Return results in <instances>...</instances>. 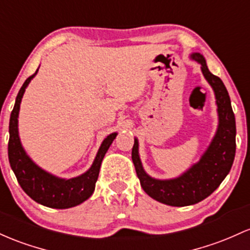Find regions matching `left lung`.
Masks as SVG:
<instances>
[{"mask_svg":"<svg viewBox=\"0 0 250 250\" xmlns=\"http://www.w3.org/2000/svg\"><path fill=\"white\" fill-rule=\"evenodd\" d=\"M191 59L201 64L203 75L215 92L218 112L217 131L201 160L178 178L160 180L145 172L139 156L138 139L134 140L131 149V159L144 191L155 201L171 207H188L209 197L230 172L236 152V123L226 86L219 77L210 72L201 53H192Z\"/></svg>","mask_w":250,"mask_h":250,"instance_id":"1","label":"left lung"}]
</instances>
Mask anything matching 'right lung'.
Here are the masks:
<instances>
[{
    "label": "right lung",
    "instance_id": "obj_1",
    "mask_svg": "<svg viewBox=\"0 0 250 250\" xmlns=\"http://www.w3.org/2000/svg\"><path fill=\"white\" fill-rule=\"evenodd\" d=\"M37 73L38 70L35 71L34 75L26 79L16 96L15 105L10 114L9 121L8 158H9L10 167L15 173L19 184L33 201L45 207L53 208V209H68L86 201L94 193L101 164L106 150L116 138L117 133H112L103 140L91 167L82 175L71 178V179H62L40 168L24 152L20 138H19L18 129V117L21 100L29 82Z\"/></svg>",
    "mask_w": 250,
    "mask_h": 250
}]
</instances>
